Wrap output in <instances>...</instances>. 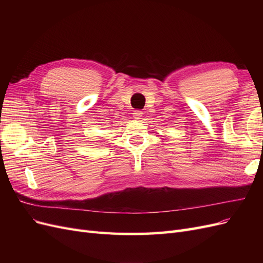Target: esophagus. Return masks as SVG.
<instances>
[{"label": "esophagus", "instance_id": "1", "mask_svg": "<svg viewBox=\"0 0 263 263\" xmlns=\"http://www.w3.org/2000/svg\"><path fill=\"white\" fill-rule=\"evenodd\" d=\"M133 116L135 119H140L142 117V112L141 110H135V112L133 113Z\"/></svg>", "mask_w": 263, "mask_h": 263}]
</instances>
